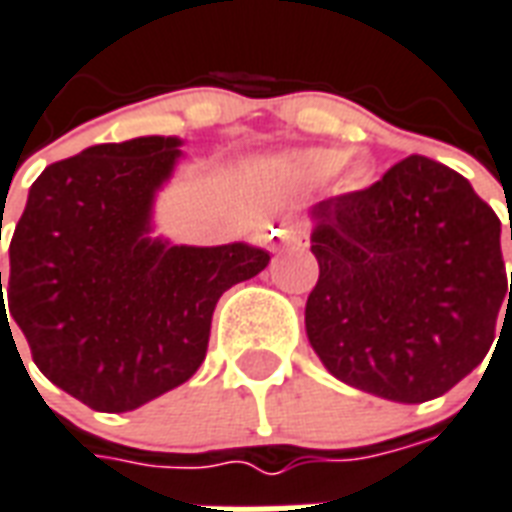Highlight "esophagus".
Masks as SVG:
<instances>
[{
    "instance_id": "34e87169",
    "label": "esophagus",
    "mask_w": 512,
    "mask_h": 512,
    "mask_svg": "<svg viewBox=\"0 0 512 512\" xmlns=\"http://www.w3.org/2000/svg\"><path fill=\"white\" fill-rule=\"evenodd\" d=\"M276 238L279 241H285V244H293V246H301L304 244V233L298 230V227H279V230H274Z\"/></svg>"
}]
</instances>
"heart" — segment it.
Instances as JSON below:
<instances>
[{"label":"heart","mask_w":512,"mask_h":512,"mask_svg":"<svg viewBox=\"0 0 512 512\" xmlns=\"http://www.w3.org/2000/svg\"><path fill=\"white\" fill-rule=\"evenodd\" d=\"M285 165L298 179L312 184H323L336 176L344 187H358L366 179V162L347 160V151L336 146H309V149L290 151Z\"/></svg>","instance_id":"1"}]
</instances>
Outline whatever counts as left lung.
Here are the masks:
<instances>
[{
	"mask_svg": "<svg viewBox=\"0 0 512 512\" xmlns=\"http://www.w3.org/2000/svg\"><path fill=\"white\" fill-rule=\"evenodd\" d=\"M309 214L306 336L336 380L420 404L480 366L512 279L507 293L499 217L461 173L412 154Z\"/></svg>",
	"mask_w": 512,
	"mask_h": 512,
	"instance_id": "left-lung-1",
	"label": "left lung"
}]
</instances>
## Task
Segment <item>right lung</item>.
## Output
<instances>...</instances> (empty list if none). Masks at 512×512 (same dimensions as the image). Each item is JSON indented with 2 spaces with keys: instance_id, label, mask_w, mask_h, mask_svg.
Wrapping results in <instances>:
<instances>
[{
  "instance_id": "right-lung-1",
  "label": "right lung",
  "mask_w": 512,
  "mask_h": 512,
  "mask_svg": "<svg viewBox=\"0 0 512 512\" xmlns=\"http://www.w3.org/2000/svg\"><path fill=\"white\" fill-rule=\"evenodd\" d=\"M181 146L176 135H143L54 162L15 225L0 328L13 320L37 369L92 410H138L187 382L206 358L219 295L271 260L244 241L154 236L157 192Z\"/></svg>"
}]
</instances>
